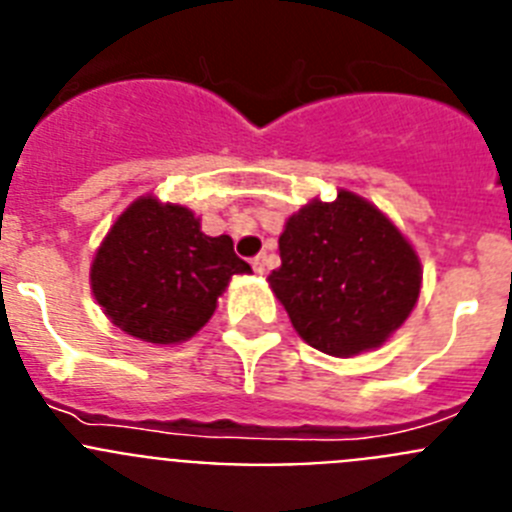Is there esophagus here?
Returning a JSON list of instances; mask_svg holds the SVG:
<instances>
[{"mask_svg":"<svg viewBox=\"0 0 512 512\" xmlns=\"http://www.w3.org/2000/svg\"><path fill=\"white\" fill-rule=\"evenodd\" d=\"M251 264H253V271H256V274H266V271H269V259H266V253H259V256L251 261Z\"/></svg>","mask_w":512,"mask_h":512,"instance_id":"34e87169","label":"esophagus"}]
</instances>
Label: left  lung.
<instances>
[{"instance_id":"left-lung-1","label":"left lung","mask_w":512,"mask_h":512,"mask_svg":"<svg viewBox=\"0 0 512 512\" xmlns=\"http://www.w3.org/2000/svg\"><path fill=\"white\" fill-rule=\"evenodd\" d=\"M271 292L305 343L348 359L382 346L413 312L423 269L415 248L372 202L338 189L284 223Z\"/></svg>"}]
</instances>
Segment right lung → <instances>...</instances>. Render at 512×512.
Here are the masks:
<instances>
[{"mask_svg":"<svg viewBox=\"0 0 512 512\" xmlns=\"http://www.w3.org/2000/svg\"><path fill=\"white\" fill-rule=\"evenodd\" d=\"M251 274L230 235L210 238L200 217L146 194L104 235L89 271L94 300L128 336L156 346L192 338L230 277Z\"/></svg>","mask_w":512,"mask_h":512,"instance_id":"obj_1","label":"right lung"}]
</instances>
